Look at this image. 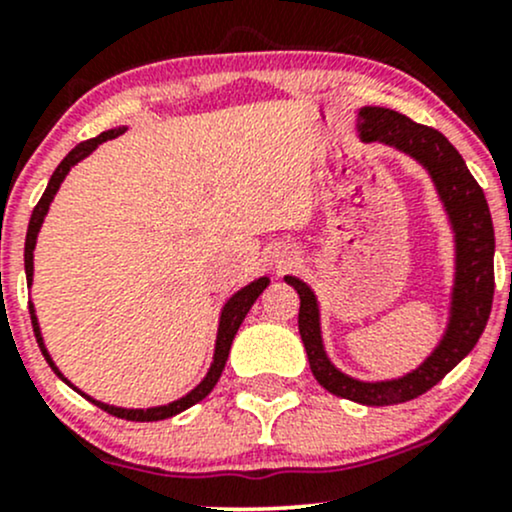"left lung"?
<instances>
[{
	"label": "left lung",
	"mask_w": 512,
	"mask_h": 512,
	"mask_svg": "<svg viewBox=\"0 0 512 512\" xmlns=\"http://www.w3.org/2000/svg\"><path fill=\"white\" fill-rule=\"evenodd\" d=\"M356 129L361 142H378L402 151L421 163L431 175L436 192L443 202L455 233V284L450 293V317L431 356L419 368L395 380L363 383L334 368L325 354L320 330V303L313 289L296 276H284L301 298L298 310V332H301L305 354L315 380L332 395L366 404V407H387V404L409 402L438 385L474 344L479 342L493 303V223L484 190L469 173L464 158L457 154L438 129L416 125L407 115L390 108L366 105L358 110Z\"/></svg>",
	"instance_id": "1"
}]
</instances>
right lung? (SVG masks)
<instances>
[{"instance_id": "obj_1", "label": "right lung", "mask_w": 512, "mask_h": 512, "mask_svg": "<svg viewBox=\"0 0 512 512\" xmlns=\"http://www.w3.org/2000/svg\"><path fill=\"white\" fill-rule=\"evenodd\" d=\"M127 127H115V129H108V132L98 134L96 139H88V142H81L79 146H74L72 151H69L67 156H64V161L60 163V166L55 168V173H52V178L48 182V187H45L43 197H40V202L35 204L33 214H31V221H28V233H26V248H23V264H26V281L28 286L33 284V250H35V240H38V233H40V226H43L45 216H48V209L52 204V199H55L57 190H60L62 180L67 178V173L72 170L76 163L84 161V158L91 154V151H96L98 144L108 142V139H115L120 137L122 132H125ZM269 286V279L267 276H260V279H255L252 284L243 286V289L233 293L231 298H228L226 305H223L221 310V317H219V332H216V346H214V361H211L209 366V373L204 375V380L199 383L195 390L187 392L185 397L175 399V402L170 404H161V407H151V409H125V407H113V404H105V402H98V399L88 397L86 392H81L79 387H74L72 383H69L67 378L60 373V368L55 366V361H52L48 349H45V342H43V334H40V325H38V317H35V308L33 303H28V308H31V322H33V332H35V339H38V346L40 351H43L45 361L50 363V368L55 370L57 375L67 383L69 387H74L76 392H79L81 397H86L88 402H93L96 407H101L103 411H108V414L117 416V419H127V421H161V419H170V416L180 414V411L190 409L192 404L202 402L204 397L209 395L211 390H214V385L219 383L221 373H223V366H226L228 361V351H231V344H233V337H236L238 327L243 325L245 315L250 313L252 303L260 298V293L267 289Z\"/></svg>"}]
</instances>
